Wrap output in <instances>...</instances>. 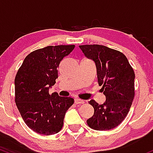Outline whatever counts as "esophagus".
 <instances>
[{
    "label": "esophagus",
    "mask_w": 153,
    "mask_h": 153,
    "mask_svg": "<svg viewBox=\"0 0 153 153\" xmlns=\"http://www.w3.org/2000/svg\"><path fill=\"white\" fill-rule=\"evenodd\" d=\"M74 102L76 104H82V103H84V102H85V101H84L83 100L76 98V99H75Z\"/></svg>",
    "instance_id": "esophagus-1"
}]
</instances>
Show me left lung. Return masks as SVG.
<instances>
[{"instance_id":"8db88e82","label":"left lung","mask_w":153,"mask_h":153,"mask_svg":"<svg viewBox=\"0 0 153 153\" xmlns=\"http://www.w3.org/2000/svg\"><path fill=\"white\" fill-rule=\"evenodd\" d=\"M87 58L95 63L97 82L106 100L89 102L94 115L87 120L91 128L106 131L118 126L127 116L134 97L135 74L127 58L116 50L100 45H79Z\"/></svg>"}]
</instances>
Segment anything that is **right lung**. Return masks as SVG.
<instances>
[{
  "mask_svg": "<svg viewBox=\"0 0 153 153\" xmlns=\"http://www.w3.org/2000/svg\"><path fill=\"white\" fill-rule=\"evenodd\" d=\"M70 45L47 46L30 53L15 77V102L24 121L39 134L61 131L67 110L74 103L70 97L49 94L56 83L60 63L74 48Z\"/></svg>",
  "mask_w": 153,
  "mask_h": 153,
  "instance_id": "obj_1",
  "label": "right lung"
}]
</instances>
